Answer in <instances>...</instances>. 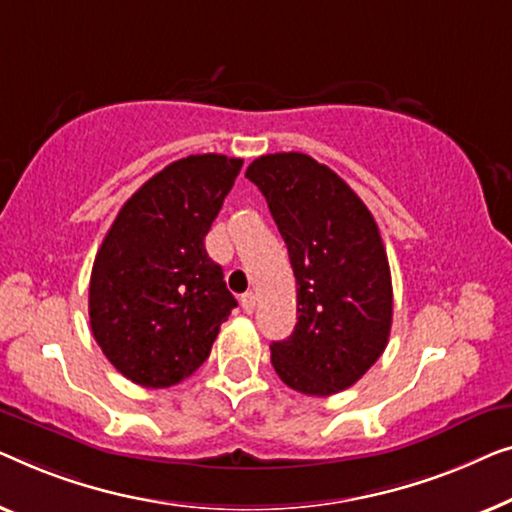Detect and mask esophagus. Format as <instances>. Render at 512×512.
Masks as SVG:
<instances>
[{
	"label": "esophagus",
	"instance_id": "obj_1",
	"mask_svg": "<svg viewBox=\"0 0 512 512\" xmlns=\"http://www.w3.org/2000/svg\"><path fill=\"white\" fill-rule=\"evenodd\" d=\"M255 301H257L255 292L241 294V308H243V311H246V313H253V311H255Z\"/></svg>",
	"mask_w": 512,
	"mask_h": 512
}]
</instances>
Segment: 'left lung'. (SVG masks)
<instances>
[{
  "instance_id": "8db88e82",
  "label": "left lung",
  "mask_w": 512,
  "mask_h": 512,
  "mask_svg": "<svg viewBox=\"0 0 512 512\" xmlns=\"http://www.w3.org/2000/svg\"><path fill=\"white\" fill-rule=\"evenodd\" d=\"M264 194L297 278V325L271 343L280 380L308 397L355 385L387 348L392 276L378 225L352 187L304 153L246 171Z\"/></svg>"
}]
</instances>
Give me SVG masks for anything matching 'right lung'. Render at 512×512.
Here are the masks:
<instances>
[{"label":"right lung","mask_w":512,"mask_h":512,"mask_svg":"<svg viewBox=\"0 0 512 512\" xmlns=\"http://www.w3.org/2000/svg\"><path fill=\"white\" fill-rule=\"evenodd\" d=\"M243 167L190 155L120 208L90 276V327L106 359L143 387H171L206 362L236 306L204 239Z\"/></svg>","instance_id":"obj_1"}]
</instances>
